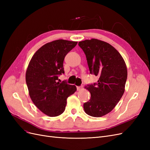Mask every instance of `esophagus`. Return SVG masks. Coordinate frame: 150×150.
Returning <instances> with one entry per match:
<instances>
[{
	"mask_svg": "<svg viewBox=\"0 0 150 150\" xmlns=\"http://www.w3.org/2000/svg\"><path fill=\"white\" fill-rule=\"evenodd\" d=\"M83 88V86H78V87H77V90L80 91V90L82 89Z\"/></svg>",
	"mask_w": 150,
	"mask_h": 150,
	"instance_id": "esophagus-1",
	"label": "esophagus"
}]
</instances>
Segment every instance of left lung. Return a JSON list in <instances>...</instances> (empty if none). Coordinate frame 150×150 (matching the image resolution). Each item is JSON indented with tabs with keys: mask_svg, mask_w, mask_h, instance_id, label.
<instances>
[{
	"mask_svg": "<svg viewBox=\"0 0 150 150\" xmlns=\"http://www.w3.org/2000/svg\"><path fill=\"white\" fill-rule=\"evenodd\" d=\"M83 50L91 74L99 77L98 83L85 88L91 99L84 104L86 114L101 117L111 112L121 99L125 90L127 67L120 52L109 43L97 39L79 42Z\"/></svg>",
	"mask_w": 150,
	"mask_h": 150,
	"instance_id": "8db88e82",
	"label": "left lung"
}]
</instances>
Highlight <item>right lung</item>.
Segmentation results:
<instances>
[{
  "mask_svg": "<svg viewBox=\"0 0 150 150\" xmlns=\"http://www.w3.org/2000/svg\"><path fill=\"white\" fill-rule=\"evenodd\" d=\"M77 43L58 39L44 44L35 52L27 68L25 81L29 96L35 106L48 116L61 115L67 98L77 90L74 85L57 81L58 76L64 72L65 56Z\"/></svg>",
  "mask_w": 150,
  "mask_h": 150,
  "instance_id": "add662e5",
  "label": "right lung"
}]
</instances>
